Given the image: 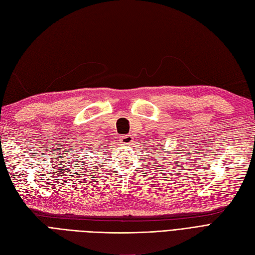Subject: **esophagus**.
<instances>
[{
    "instance_id": "obj_1",
    "label": "esophagus",
    "mask_w": 255,
    "mask_h": 255,
    "mask_svg": "<svg viewBox=\"0 0 255 255\" xmlns=\"http://www.w3.org/2000/svg\"><path fill=\"white\" fill-rule=\"evenodd\" d=\"M120 142L125 143V144L132 143L133 142L132 135H122V136H120Z\"/></svg>"
}]
</instances>
